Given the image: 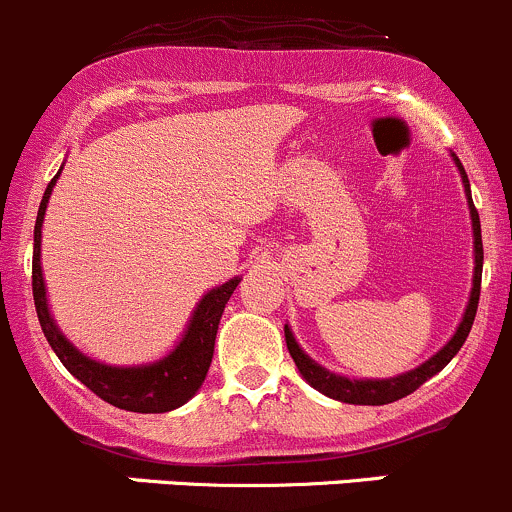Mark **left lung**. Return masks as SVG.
Returning a JSON list of instances; mask_svg holds the SVG:
<instances>
[{
  "label": "left lung",
  "mask_w": 512,
  "mask_h": 512,
  "mask_svg": "<svg viewBox=\"0 0 512 512\" xmlns=\"http://www.w3.org/2000/svg\"><path fill=\"white\" fill-rule=\"evenodd\" d=\"M456 165L463 175V187H466L468 207H471V219H473V236H476V273H473V291H471V300H468L466 315H463L456 335L451 337V342L444 347V350L436 352L429 362H424V365L416 367V370H412V372L399 374V377H392V379H365V382H357V379L337 377V374L323 370L320 365H315V362L310 360L303 350H300L293 333L288 330V325H286V345H288V352H291L295 367H298L300 374H303L305 382H308L310 387L318 389V392H323L325 397H333V399H337V402H345V404H370V407L392 404V402H397V399L416 392V389H419L426 379H431L436 372L444 370V367L453 360V355L461 350L463 342H466L468 333H471L473 320H476L478 298H481L483 241H481V219H478V212H476V207H473V199H471V184H468V177H466V172H463V165L458 162V157H456Z\"/></svg>",
  "instance_id": "1"
}]
</instances>
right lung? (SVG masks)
Returning <instances> with one entry per match:
<instances>
[{"label":"right lung","mask_w":512,"mask_h":512,"mask_svg":"<svg viewBox=\"0 0 512 512\" xmlns=\"http://www.w3.org/2000/svg\"><path fill=\"white\" fill-rule=\"evenodd\" d=\"M59 175L51 179L49 187H46L39 214H36L34 261H31V291H34L36 315H39V323L46 340L54 347L63 367L73 377L81 379L93 394H98L103 402L113 404V407L140 414H162L182 407L187 399L194 397V392L202 387L204 377H207L209 365H212L214 340H217L221 313L226 308V300L231 298V293L239 286V278H231L229 283H224V286L214 288L212 293L204 295L202 303L194 310L192 320H189V328L184 333L182 342H179L175 352L167 355L165 360L145 367H108L100 365L96 360H88L86 355H81L59 333V328L51 320L49 305H46L44 276H41V224H44L49 194Z\"/></svg>","instance_id":"obj_1"}]
</instances>
